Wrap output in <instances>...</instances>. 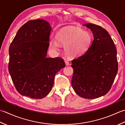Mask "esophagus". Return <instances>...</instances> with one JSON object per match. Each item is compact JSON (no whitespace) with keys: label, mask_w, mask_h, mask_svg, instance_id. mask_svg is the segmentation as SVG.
Instances as JSON below:
<instances>
[{"label":"esophagus","mask_w":125,"mask_h":125,"mask_svg":"<svg viewBox=\"0 0 125 125\" xmlns=\"http://www.w3.org/2000/svg\"><path fill=\"white\" fill-rule=\"evenodd\" d=\"M65 62V65H66V66H68V65H70V63H69V62H68L67 60H66Z\"/></svg>","instance_id":"esophagus-1"}]
</instances>
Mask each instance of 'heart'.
<instances>
[{"label":"heart","instance_id":"heart-1","mask_svg":"<svg viewBox=\"0 0 125 125\" xmlns=\"http://www.w3.org/2000/svg\"><path fill=\"white\" fill-rule=\"evenodd\" d=\"M51 40L50 45L57 50L59 44L65 46L66 52L70 55L77 56L85 53L90 46L92 37L88 32L78 27H71L61 31Z\"/></svg>","mask_w":125,"mask_h":125}]
</instances>
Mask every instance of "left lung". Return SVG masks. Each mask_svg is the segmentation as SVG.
<instances>
[{
	"label": "left lung",
	"mask_w": 125,
	"mask_h": 125,
	"mask_svg": "<svg viewBox=\"0 0 125 125\" xmlns=\"http://www.w3.org/2000/svg\"><path fill=\"white\" fill-rule=\"evenodd\" d=\"M92 32L93 40L85 53L72 61V86L81 97L92 99L105 95L118 73L116 49L107 31L91 23L83 25Z\"/></svg>",
	"instance_id": "1"
}]
</instances>
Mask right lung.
<instances>
[{
    "instance_id": "add662e5",
    "label": "right lung",
    "mask_w": 125,
    "mask_h": 125,
    "mask_svg": "<svg viewBox=\"0 0 125 125\" xmlns=\"http://www.w3.org/2000/svg\"><path fill=\"white\" fill-rule=\"evenodd\" d=\"M51 31L45 20H30L18 31L10 46L9 73L22 95L44 98L52 90L55 74L65 66L62 58L46 57Z\"/></svg>"
}]
</instances>
